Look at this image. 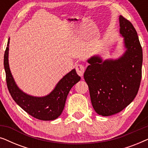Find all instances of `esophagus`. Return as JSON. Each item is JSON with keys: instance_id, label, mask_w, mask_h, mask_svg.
<instances>
[{"instance_id": "obj_1", "label": "esophagus", "mask_w": 148, "mask_h": 148, "mask_svg": "<svg viewBox=\"0 0 148 148\" xmlns=\"http://www.w3.org/2000/svg\"><path fill=\"white\" fill-rule=\"evenodd\" d=\"M76 71L77 73V74L79 75V76H83L84 75V71H85V68L83 64H78L76 65Z\"/></svg>"}]
</instances>
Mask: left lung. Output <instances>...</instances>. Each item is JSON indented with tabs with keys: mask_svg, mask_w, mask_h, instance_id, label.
<instances>
[{
	"mask_svg": "<svg viewBox=\"0 0 148 148\" xmlns=\"http://www.w3.org/2000/svg\"><path fill=\"white\" fill-rule=\"evenodd\" d=\"M119 25L125 52L116 59L103 60L98 54L92 56L84 75L93 108L104 116L116 114L130 104L141 83L143 52L137 33L121 15Z\"/></svg>",
	"mask_w": 148,
	"mask_h": 148,
	"instance_id": "8db88e82",
	"label": "left lung"
}]
</instances>
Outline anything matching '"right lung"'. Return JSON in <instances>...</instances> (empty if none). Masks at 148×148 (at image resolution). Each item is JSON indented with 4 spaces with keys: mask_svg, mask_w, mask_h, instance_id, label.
Here are the masks:
<instances>
[{
    "mask_svg": "<svg viewBox=\"0 0 148 148\" xmlns=\"http://www.w3.org/2000/svg\"><path fill=\"white\" fill-rule=\"evenodd\" d=\"M9 42L10 38L4 56V67L7 88L11 97L23 110L34 118L42 121H52L57 119L62 112L69 92L72 87L80 81L81 77L73 69L57 83L49 94L37 97L26 94L17 86L10 70Z\"/></svg>",
    "mask_w": 148,
    "mask_h": 148,
    "instance_id": "add662e5",
    "label": "right lung"
}]
</instances>
